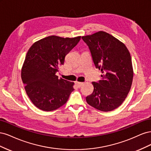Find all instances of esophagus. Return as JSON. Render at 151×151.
<instances>
[{"instance_id": "34e87169", "label": "esophagus", "mask_w": 151, "mask_h": 151, "mask_svg": "<svg viewBox=\"0 0 151 151\" xmlns=\"http://www.w3.org/2000/svg\"><path fill=\"white\" fill-rule=\"evenodd\" d=\"M83 84V83H80V82H76V85L78 87V88H80L81 86Z\"/></svg>"}]
</instances>
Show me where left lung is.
Masks as SVG:
<instances>
[{
	"label": "left lung",
	"mask_w": 151,
	"mask_h": 151,
	"mask_svg": "<svg viewBox=\"0 0 151 151\" xmlns=\"http://www.w3.org/2000/svg\"><path fill=\"white\" fill-rule=\"evenodd\" d=\"M82 38L88 45L96 67L103 74L98 83H92L94 91L86 101L101 111L114 110L125 101L133 81L129 50L120 40L102 31Z\"/></svg>",
	"instance_id": "obj_1"
}]
</instances>
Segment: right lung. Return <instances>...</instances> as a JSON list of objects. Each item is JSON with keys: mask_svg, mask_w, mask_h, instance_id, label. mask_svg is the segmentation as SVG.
Returning a JSON list of instances; mask_svg holds the SVG:
<instances>
[{"mask_svg": "<svg viewBox=\"0 0 151 151\" xmlns=\"http://www.w3.org/2000/svg\"><path fill=\"white\" fill-rule=\"evenodd\" d=\"M81 37L49 36L36 42L29 49L22 67L21 79L27 95L36 107L51 111L67 103L74 90V83L58 79L56 73Z\"/></svg>", "mask_w": 151, "mask_h": 151, "instance_id": "1", "label": "right lung"}]
</instances>
